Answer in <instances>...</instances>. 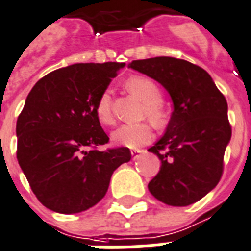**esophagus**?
Here are the masks:
<instances>
[{
	"mask_svg": "<svg viewBox=\"0 0 251 251\" xmlns=\"http://www.w3.org/2000/svg\"><path fill=\"white\" fill-rule=\"evenodd\" d=\"M143 152H145L143 150H131V156H133V159H137V157Z\"/></svg>",
	"mask_w": 251,
	"mask_h": 251,
	"instance_id": "34e87169",
	"label": "esophagus"
}]
</instances>
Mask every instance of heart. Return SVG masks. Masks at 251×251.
Listing matches in <instances>:
<instances>
[{
	"label": "heart",
	"instance_id": "1",
	"mask_svg": "<svg viewBox=\"0 0 251 251\" xmlns=\"http://www.w3.org/2000/svg\"><path fill=\"white\" fill-rule=\"evenodd\" d=\"M126 87L145 104L143 116L149 117L155 125H164L167 114L161 105L163 94L159 86L147 76H131L126 82ZM95 114L99 122L102 125H112L114 122L109 91H104L99 96L95 105ZM151 139H152V129L147 122L122 125L112 133V141L116 145L129 147V149H138L149 143Z\"/></svg>",
	"mask_w": 251,
	"mask_h": 251
}]
</instances>
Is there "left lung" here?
I'll return each instance as SVG.
<instances>
[{
	"mask_svg": "<svg viewBox=\"0 0 251 251\" xmlns=\"http://www.w3.org/2000/svg\"><path fill=\"white\" fill-rule=\"evenodd\" d=\"M129 68L164 87L173 101L167 131L149 149L160 159L150 193L168 206L193 204L219 183L232 137L228 104L204 69L175 57L133 61Z\"/></svg>",
	"mask_w": 251,
	"mask_h": 251,
	"instance_id": "left-lung-1",
	"label": "left lung"
}]
</instances>
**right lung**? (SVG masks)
Returning <instances> with one entry per match:
<instances>
[{
    "label": "right lung",
    "mask_w": 251,
    "mask_h": 251,
    "mask_svg": "<svg viewBox=\"0 0 251 251\" xmlns=\"http://www.w3.org/2000/svg\"><path fill=\"white\" fill-rule=\"evenodd\" d=\"M125 64H74L43 76L17 121V159L43 206L78 214L106 194L113 172L131 159L127 147L98 151L109 138L95 105Z\"/></svg>",
    "instance_id": "right-lung-1"
}]
</instances>
